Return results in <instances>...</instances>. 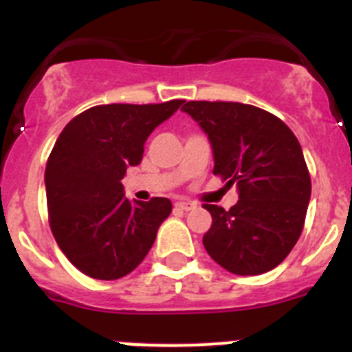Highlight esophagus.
<instances>
[{"label":"esophagus","instance_id":"esophagus-1","mask_svg":"<svg viewBox=\"0 0 352 352\" xmlns=\"http://www.w3.org/2000/svg\"><path fill=\"white\" fill-rule=\"evenodd\" d=\"M174 208H176V210H182V211H190V210H194L195 204L188 203V201H178V203L174 204Z\"/></svg>","mask_w":352,"mask_h":352}]
</instances>
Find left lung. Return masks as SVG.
<instances>
[{"instance_id": "left-lung-1", "label": "left lung", "mask_w": 352, "mask_h": 352, "mask_svg": "<svg viewBox=\"0 0 352 352\" xmlns=\"http://www.w3.org/2000/svg\"><path fill=\"white\" fill-rule=\"evenodd\" d=\"M182 109L208 133L214 176L239 192L229 211L203 204L211 213L204 248L234 275L276 268L301 236L312 190L296 135L280 118L248 104L194 100Z\"/></svg>"}]
</instances>
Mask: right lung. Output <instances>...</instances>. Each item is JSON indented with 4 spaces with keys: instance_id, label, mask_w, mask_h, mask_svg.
<instances>
[{
    "instance_id": "obj_1",
    "label": "right lung",
    "mask_w": 352,
    "mask_h": 352,
    "mask_svg": "<svg viewBox=\"0 0 352 352\" xmlns=\"http://www.w3.org/2000/svg\"><path fill=\"white\" fill-rule=\"evenodd\" d=\"M182 104L95 105L60 133L45 167L49 226L84 275L116 280L153 247L173 204L166 197L130 203L121 179L126 167L141 164L149 133Z\"/></svg>"
}]
</instances>
